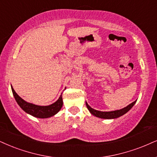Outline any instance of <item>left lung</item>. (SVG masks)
Returning a JSON list of instances; mask_svg holds the SVG:
<instances>
[{
  "instance_id": "1",
  "label": "left lung",
  "mask_w": 157,
  "mask_h": 157,
  "mask_svg": "<svg viewBox=\"0 0 157 157\" xmlns=\"http://www.w3.org/2000/svg\"><path fill=\"white\" fill-rule=\"evenodd\" d=\"M137 100H135L132 103H130L129 105L126 106L124 108H121L120 110H117V111H98V110L94 109V108H91L90 105H88L87 102H86V105L87 107L88 110L92 115L94 117L101 118V119H117L121 116H123L124 114L127 113L129 110L133 107V105H135V102Z\"/></svg>"
}]
</instances>
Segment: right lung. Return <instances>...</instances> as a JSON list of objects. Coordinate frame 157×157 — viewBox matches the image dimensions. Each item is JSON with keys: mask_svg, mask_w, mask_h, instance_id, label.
Segmentation results:
<instances>
[{"mask_svg": "<svg viewBox=\"0 0 157 157\" xmlns=\"http://www.w3.org/2000/svg\"><path fill=\"white\" fill-rule=\"evenodd\" d=\"M11 90H12L13 95L14 97L15 100H16L19 107L22 108L25 112H26L27 113L30 114V115L34 117L39 118V119H46V118L52 117L55 116V114H57L63 107V101L62 94L59 96V99L57 101L51 104V105H38L26 102L22 98H21L16 93L12 86H11Z\"/></svg>", "mask_w": 157, "mask_h": 157, "instance_id": "right-lung-1", "label": "right lung"}]
</instances>
